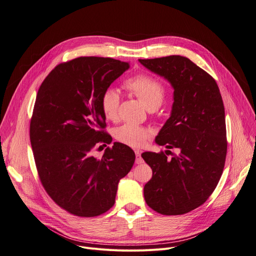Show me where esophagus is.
Instances as JSON below:
<instances>
[{
	"label": "esophagus",
	"mask_w": 256,
	"mask_h": 256,
	"mask_svg": "<svg viewBox=\"0 0 256 256\" xmlns=\"http://www.w3.org/2000/svg\"><path fill=\"white\" fill-rule=\"evenodd\" d=\"M135 154H136V164H142L144 160H143V158L141 156V152L139 150H136Z\"/></svg>",
	"instance_id": "obj_1"
}]
</instances>
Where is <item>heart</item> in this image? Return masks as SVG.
I'll return each mask as SVG.
<instances>
[{"label": "heart", "instance_id": "heart-1", "mask_svg": "<svg viewBox=\"0 0 256 256\" xmlns=\"http://www.w3.org/2000/svg\"><path fill=\"white\" fill-rule=\"evenodd\" d=\"M124 87L138 98L147 110H156L162 104L165 96V87L162 82L150 74H140L128 78ZM120 104V94L113 88L104 91L100 106L102 111L108 120H116ZM150 137V132L142 126L126 124L115 130V138L122 144L140 148Z\"/></svg>", "mask_w": 256, "mask_h": 256}]
</instances>
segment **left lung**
Segmentation results:
<instances>
[{
	"mask_svg": "<svg viewBox=\"0 0 256 256\" xmlns=\"http://www.w3.org/2000/svg\"><path fill=\"white\" fill-rule=\"evenodd\" d=\"M139 62L174 89L171 115L156 142L166 147V154L169 149L179 150L171 159L163 152L142 154L152 169L144 198L158 214H186L206 202L222 176L227 140L221 93L214 78L186 57Z\"/></svg>",
	"mask_w": 256,
	"mask_h": 256,
	"instance_id": "1",
	"label": "left lung"
}]
</instances>
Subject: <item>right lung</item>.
I'll list each match as a JSON object with an SVG mask.
<instances>
[{
  "label": "right lung",
  "instance_id": "obj_1",
  "mask_svg": "<svg viewBox=\"0 0 256 256\" xmlns=\"http://www.w3.org/2000/svg\"><path fill=\"white\" fill-rule=\"evenodd\" d=\"M128 68L112 58H76L57 65L37 92L30 141L39 180L60 208L78 217L109 210L135 162V152L119 142L102 158L93 156L98 143L112 142L102 130V93Z\"/></svg>",
  "mask_w": 256,
  "mask_h": 256
}]
</instances>
